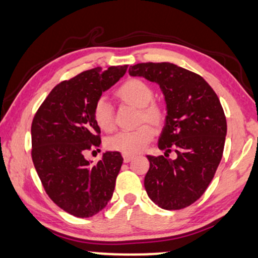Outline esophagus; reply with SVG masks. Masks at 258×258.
I'll return each instance as SVG.
<instances>
[{
  "label": "esophagus",
  "mask_w": 258,
  "mask_h": 258,
  "mask_svg": "<svg viewBox=\"0 0 258 258\" xmlns=\"http://www.w3.org/2000/svg\"><path fill=\"white\" fill-rule=\"evenodd\" d=\"M133 159H134L133 155H126V154H123V161H124L125 163L130 162Z\"/></svg>",
  "instance_id": "34e87169"
}]
</instances>
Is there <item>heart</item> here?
<instances>
[{
  "label": "heart",
  "instance_id": "1",
  "mask_svg": "<svg viewBox=\"0 0 258 258\" xmlns=\"http://www.w3.org/2000/svg\"><path fill=\"white\" fill-rule=\"evenodd\" d=\"M115 95L121 102L139 109L137 124H143L132 132H121L106 140L109 150L134 155L145 149L152 141L154 130L162 128L166 119V110L158 102H154V90L148 83L139 78L128 79L116 90ZM93 119L103 132L115 129L112 106L108 100L100 98L93 106Z\"/></svg>",
  "mask_w": 258,
  "mask_h": 258
}]
</instances>
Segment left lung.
<instances>
[{"label":"left lung","instance_id":"1","mask_svg":"<svg viewBox=\"0 0 258 258\" xmlns=\"http://www.w3.org/2000/svg\"><path fill=\"white\" fill-rule=\"evenodd\" d=\"M129 75L156 83L166 102L158 143L165 155L147 156V195L161 209H185L204 195L222 160L226 118L218 96L203 77L170 62L136 63ZM172 150L175 159L168 158Z\"/></svg>","mask_w":258,"mask_h":258}]
</instances>
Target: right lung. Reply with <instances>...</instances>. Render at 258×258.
<instances>
[{
  "label": "right lung",
  "mask_w": 258,
  "mask_h": 258,
  "mask_svg": "<svg viewBox=\"0 0 258 258\" xmlns=\"http://www.w3.org/2000/svg\"><path fill=\"white\" fill-rule=\"evenodd\" d=\"M128 65L96 68L63 80L46 97L32 123V159L43 188L60 209L88 218L111 199L123 163L118 152H105L95 165L85 150L98 147L100 129L93 106L124 76Z\"/></svg>",
  "instance_id": "obj_1"
}]
</instances>
